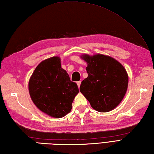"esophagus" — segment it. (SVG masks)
<instances>
[{
  "mask_svg": "<svg viewBox=\"0 0 154 154\" xmlns=\"http://www.w3.org/2000/svg\"><path fill=\"white\" fill-rule=\"evenodd\" d=\"M77 86L78 87H80V85H81V81H77Z\"/></svg>",
  "mask_w": 154,
  "mask_h": 154,
  "instance_id": "34e87169",
  "label": "esophagus"
}]
</instances>
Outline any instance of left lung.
I'll use <instances>...</instances> for the list:
<instances>
[{
  "label": "left lung",
  "instance_id": "left-lung-1",
  "mask_svg": "<svg viewBox=\"0 0 154 154\" xmlns=\"http://www.w3.org/2000/svg\"><path fill=\"white\" fill-rule=\"evenodd\" d=\"M87 63L88 77L81 83L80 91L93 109L107 112L122 100L128 85V75L119 61L109 55H81Z\"/></svg>",
  "mask_w": 154,
  "mask_h": 154
}]
</instances>
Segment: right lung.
Segmentation results:
<instances>
[{
  "mask_svg": "<svg viewBox=\"0 0 154 154\" xmlns=\"http://www.w3.org/2000/svg\"><path fill=\"white\" fill-rule=\"evenodd\" d=\"M28 90L38 109L55 119L71 112V104L79 93L77 83L71 81L58 56L40 63L29 80Z\"/></svg>",
  "mask_w": 154,
  "mask_h": 154,
  "instance_id": "right-lung-1",
  "label": "right lung"
}]
</instances>
